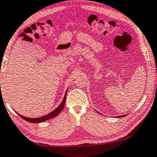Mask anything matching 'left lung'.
<instances>
[{
	"mask_svg": "<svg viewBox=\"0 0 157 157\" xmlns=\"http://www.w3.org/2000/svg\"><path fill=\"white\" fill-rule=\"evenodd\" d=\"M125 116H126V115H122V116H119L118 117H121H121H125Z\"/></svg>",
	"mask_w": 157,
	"mask_h": 157,
	"instance_id": "obj_1",
	"label": "left lung"
}]
</instances>
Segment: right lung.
<instances>
[{"label":"right lung","instance_id":"obj_1","mask_svg":"<svg viewBox=\"0 0 157 157\" xmlns=\"http://www.w3.org/2000/svg\"><path fill=\"white\" fill-rule=\"evenodd\" d=\"M67 90L66 91L65 97H64V98H63V100L62 101V103L60 104V105L58 107V108L56 109H54V111H52V112H50V113L48 114V115H45V116H43V117H39V118H34V119H33V118H27V117H23V116H22V115L19 114H18L22 118V119L25 120L26 121L29 122V123H41V122L45 121L51 119H52V118L56 117L57 115L62 111V109H63V108H64L65 104V101H66V95H67Z\"/></svg>","mask_w":157,"mask_h":157}]
</instances>
